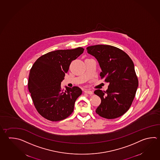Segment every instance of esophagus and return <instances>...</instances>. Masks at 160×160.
<instances>
[{
    "instance_id": "esophagus-1",
    "label": "esophagus",
    "mask_w": 160,
    "mask_h": 160,
    "mask_svg": "<svg viewBox=\"0 0 160 160\" xmlns=\"http://www.w3.org/2000/svg\"><path fill=\"white\" fill-rule=\"evenodd\" d=\"M84 93H85L90 94V95H92V94H93L92 91H89V90H85Z\"/></svg>"
}]
</instances>
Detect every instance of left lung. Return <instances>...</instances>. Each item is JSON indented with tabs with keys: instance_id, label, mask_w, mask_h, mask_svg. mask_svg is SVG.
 <instances>
[{
	"instance_id": "left-lung-1",
	"label": "left lung",
	"mask_w": 160,
	"mask_h": 160,
	"mask_svg": "<svg viewBox=\"0 0 160 160\" xmlns=\"http://www.w3.org/2000/svg\"><path fill=\"white\" fill-rule=\"evenodd\" d=\"M87 50L98 60L101 79L109 83L106 91L94 92L101 100L96 112L102 118H118L130 109L139 85L132 60L124 51L112 46L97 45Z\"/></svg>"
}]
</instances>
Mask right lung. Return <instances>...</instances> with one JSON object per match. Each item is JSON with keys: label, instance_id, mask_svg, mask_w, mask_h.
<instances>
[{"label": "right lung", "instance_id": "1", "mask_svg": "<svg viewBox=\"0 0 160 160\" xmlns=\"http://www.w3.org/2000/svg\"><path fill=\"white\" fill-rule=\"evenodd\" d=\"M78 48L58 50L43 55L34 63L29 72L28 89L37 111L48 121H60L72 113L76 100L82 94L78 87H66L61 82L72 60L83 53Z\"/></svg>", "mask_w": 160, "mask_h": 160}]
</instances>
